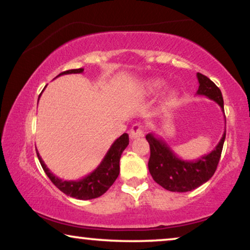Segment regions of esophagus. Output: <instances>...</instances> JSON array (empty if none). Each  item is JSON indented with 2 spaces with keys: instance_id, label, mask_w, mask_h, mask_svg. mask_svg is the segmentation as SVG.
I'll use <instances>...</instances> for the list:
<instances>
[{
  "instance_id": "1",
  "label": "esophagus",
  "mask_w": 250,
  "mask_h": 250,
  "mask_svg": "<svg viewBox=\"0 0 250 250\" xmlns=\"http://www.w3.org/2000/svg\"><path fill=\"white\" fill-rule=\"evenodd\" d=\"M143 134H145V129H143V125L141 124H134L129 129V138L132 140L141 138Z\"/></svg>"
}]
</instances>
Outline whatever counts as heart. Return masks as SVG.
<instances>
[{
  "instance_id": "heart-1",
  "label": "heart",
  "mask_w": 250,
  "mask_h": 250,
  "mask_svg": "<svg viewBox=\"0 0 250 250\" xmlns=\"http://www.w3.org/2000/svg\"><path fill=\"white\" fill-rule=\"evenodd\" d=\"M164 81L159 80V78H151V80L146 81L143 83V88L146 94H156L162 90L164 87ZM179 99V94L175 90H170L165 94V97L163 99V104L165 107H172L177 102Z\"/></svg>"
}]
</instances>
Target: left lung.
<instances>
[{"label": "left lung", "mask_w": 250, "mask_h": 250, "mask_svg": "<svg viewBox=\"0 0 250 250\" xmlns=\"http://www.w3.org/2000/svg\"><path fill=\"white\" fill-rule=\"evenodd\" d=\"M197 78L199 82L197 94L216 102L224 114V102L220 88L203 74L197 73ZM225 132L227 131H224L215 149L197 160L180 158L165 140L158 138L153 133L146 134V139L150 145L148 167L152 179L164 189L173 192H188L206 183L217 168L224 145Z\"/></svg>", "instance_id": "obj_1"}]
</instances>
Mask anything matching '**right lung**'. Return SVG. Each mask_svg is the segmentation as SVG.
I'll list each match as a JSON object with an SVG mask.
<instances>
[{"mask_svg":"<svg viewBox=\"0 0 250 250\" xmlns=\"http://www.w3.org/2000/svg\"><path fill=\"white\" fill-rule=\"evenodd\" d=\"M83 68H80V69H70L63 71V73L59 74L58 76L67 74H80L83 73ZM128 134L127 133H124V134L119 136L112 143L107 153H105L104 158L100 163V165L93 172L88 174V175L77 181H64L62 179H59V177L54 175L47 168L42 158H41L39 151H36V153L44 172H45L47 177L51 180V182L58 189L62 191L63 193H66L67 196L76 198V199L88 200L102 196L114 184L116 179L119 175V160H121V156L123 151L126 149V146H128Z\"/></svg>","mask_w":250,"mask_h":250,"instance_id":"obj_1","label":"right lung"}]
</instances>
